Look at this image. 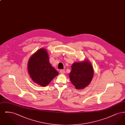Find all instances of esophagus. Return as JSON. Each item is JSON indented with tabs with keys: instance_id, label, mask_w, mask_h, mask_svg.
<instances>
[{
	"instance_id": "34e87169",
	"label": "esophagus",
	"mask_w": 125,
	"mask_h": 125,
	"mask_svg": "<svg viewBox=\"0 0 125 125\" xmlns=\"http://www.w3.org/2000/svg\"><path fill=\"white\" fill-rule=\"evenodd\" d=\"M60 73L61 74H64L65 73V70L61 69V70H60Z\"/></svg>"
}]
</instances>
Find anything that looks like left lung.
I'll use <instances>...</instances> for the list:
<instances>
[{"label": "left lung", "mask_w": 125, "mask_h": 125, "mask_svg": "<svg viewBox=\"0 0 125 125\" xmlns=\"http://www.w3.org/2000/svg\"><path fill=\"white\" fill-rule=\"evenodd\" d=\"M69 78L72 83L77 89H82L88 86L94 75V70L90 62L87 60L75 62L71 66Z\"/></svg>", "instance_id": "1"}]
</instances>
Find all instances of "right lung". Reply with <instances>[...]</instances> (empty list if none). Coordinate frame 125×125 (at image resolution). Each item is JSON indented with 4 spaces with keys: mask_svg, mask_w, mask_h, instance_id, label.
Listing matches in <instances>:
<instances>
[{
    "mask_svg": "<svg viewBox=\"0 0 125 125\" xmlns=\"http://www.w3.org/2000/svg\"><path fill=\"white\" fill-rule=\"evenodd\" d=\"M30 76L36 83L46 86L59 74V72L50 64L47 52L41 48L30 58L28 64Z\"/></svg>",
    "mask_w": 125,
    "mask_h": 125,
    "instance_id": "add662e5",
    "label": "right lung"
}]
</instances>
